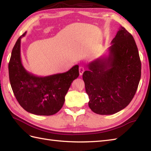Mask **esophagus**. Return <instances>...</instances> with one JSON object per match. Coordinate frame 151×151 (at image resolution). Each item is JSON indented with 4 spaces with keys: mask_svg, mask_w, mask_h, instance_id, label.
Segmentation results:
<instances>
[{
    "mask_svg": "<svg viewBox=\"0 0 151 151\" xmlns=\"http://www.w3.org/2000/svg\"><path fill=\"white\" fill-rule=\"evenodd\" d=\"M84 70L85 69L84 68V67L81 66L79 67V74H80V75L82 76L83 75V73H84Z\"/></svg>",
    "mask_w": 151,
    "mask_h": 151,
    "instance_id": "obj_1",
    "label": "esophagus"
}]
</instances>
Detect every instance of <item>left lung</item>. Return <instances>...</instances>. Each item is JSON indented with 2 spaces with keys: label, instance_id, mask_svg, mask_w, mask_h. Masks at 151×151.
Masks as SVG:
<instances>
[{
  "label": "left lung",
  "instance_id": "obj_1",
  "mask_svg": "<svg viewBox=\"0 0 151 151\" xmlns=\"http://www.w3.org/2000/svg\"><path fill=\"white\" fill-rule=\"evenodd\" d=\"M108 55L89 63L83 73L89 107L95 114L111 115L132 100L141 78V61L133 36L120 27Z\"/></svg>",
  "mask_w": 151,
  "mask_h": 151
}]
</instances>
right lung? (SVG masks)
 Segmentation results:
<instances>
[{"label":"right lung","mask_w":151,"mask_h":151,"mask_svg":"<svg viewBox=\"0 0 151 151\" xmlns=\"http://www.w3.org/2000/svg\"><path fill=\"white\" fill-rule=\"evenodd\" d=\"M19 37L13 48L8 69L13 92L22 108L38 115L56 114L65 102L71 83L79 76L78 65L68 71L47 76H37L25 69L21 62V41Z\"/></svg>","instance_id":"1"}]
</instances>
